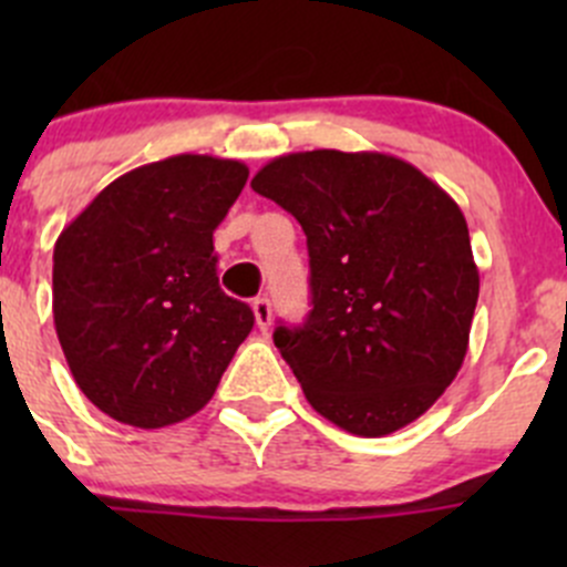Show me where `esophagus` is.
Instances as JSON below:
<instances>
[{"mask_svg": "<svg viewBox=\"0 0 567 567\" xmlns=\"http://www.w3.org/2000/svg\"><path fill=\"white\" fill-rule=\"evenodd\" d=\"M251 312H255L257 329L266 331L268 326H271V301H268L266 296H260V299L251 301Z\"/></svg>", "mask_w": 567, "mask_h": 567, "instance_id": "1", "label": "esophagus"}]
</instances>
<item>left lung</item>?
<instances>
[{
	"label": "left lung",
	"instance_id": "left-lung-1",
	"mask_svg": "<svg viewBox=\"0 0 567 567\" xmlns=\"http://www.w3.org/2000/svg\"><path fill=\"white\" fill-rule=\"evenodd\" d=\"M251 188L307 236L312 310L274 346L312 409L368 439L425 414L458 375L480 293L458 203L368 151L288 153Z\"/></svg>",
	"mask_w": 567,
	"mask_h": 567
}]
</instances>
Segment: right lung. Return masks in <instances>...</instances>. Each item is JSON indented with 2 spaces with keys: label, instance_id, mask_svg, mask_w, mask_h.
Masks as SVG:
<instances>
[{
  "label": "right lung",
  "instance_id": "right-lung-1",
  "mask_svg": "<svg viewBox=\"0 0 567 567\" xmlns=\"http://www.w3.org/2000/svg\"><path fill=\"white\" fill-rule=\"evenodd\" d=\"M247 164L183 156L112 181L54 244V326L79 390L123 425L197 414L255 326L219 288L214 230Z\"/></svg>",
  "mask_w": 567,
  "mask_h": 567
}]
</instances>
